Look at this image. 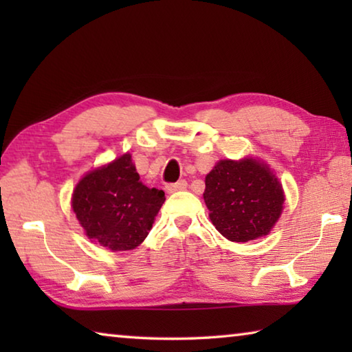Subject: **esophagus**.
Returning <instances> with one entry per match:
<instances>
[{
	"instance_id": "34e87169",
	"label": "esophagus",
	"mask_w": 352,
	"mask_h": 352,
	"mask_svg": "<svg viewBox=\"0 0 352 352\" xmlns=\"http://www.w3.org/2000/svg\"><path fill=\"white\" fill-rule=\"evenodd\" d=\"M186 188H188V183L184 180L166 184V190H168V192H177V190H184Z\"/></svg>"
}]
</instances>
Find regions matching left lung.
Listing matches in <instances>:
<instances>
[{
    "instance_id": "left-lung-1",
    "label": "left lung",
    "mask_w": 352,
    "mask_h": 352,
    "mask_svg": "<svg viewBox=\"0 0 352 352\" xmlns=\"http://www.w3.org/2000/svg\"><path fill=\"white\" fill-rule=\"evenodd\" d=\"M204 199L220 234L248 242L269 234L281 216L284 194L278 178L256 160H222L205 178Z\"/></svg>"
}]
</instances>
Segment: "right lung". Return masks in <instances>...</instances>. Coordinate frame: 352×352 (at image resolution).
<instances>
[{"instance_id":"1","label":"right lung","mask_w":352,"mask_h":352,"mask_svg":"<svg viewBox=\"0 0 352 352\" xmlns=\"http://www.w3.org/2000/svg\"><path fill=\"white\" fill-rule=\"evenodd\" d=\"M164 200L163 190L140 182L126 153L77 183L73 210L90 239L111 252H124L146 239Z\"/></svg>"}]
</instances>
